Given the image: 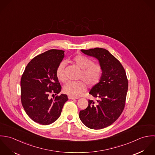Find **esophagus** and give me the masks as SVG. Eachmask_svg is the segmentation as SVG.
I'll return each mask as SVG.
<instances>
[{"mask_svg": "<svg viewBox=\"0 0 155 155\" xmlns=\"http://www.w3.org/2000/svg\"><path fill=\"white\" fill-rule=\"evenodd\" d=\"M68 98L69 99H78V97H74V96H68Z\"/></svg>", "mask_w": 155, "mask_h": 155, "instance_id": "34e87169", "label": "esophagus"}]
</instances>
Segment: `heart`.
<instances>
[{
    "label": "heart",
    "mask_w": 155,
    "mask_h": 155,
    "mask_svg": "<svg viewBox=\"0 0 155 155\" xmlns=\"http://www.w3.org/2000/svg\"><path fill=\"white\" fill-rule=\"evenodd\" d=\"M71 61L81 69L79 78L83 81L68 82L63 87V92L71 96L77 97L86 91L85 82L89 86H94L99 83L102 76L103 69L99 63H93L91 59L82 54L73 57ZM65 65L66 62L62 61L59 64L56 71V77L61 82H64L66 80Z\"/></svg>",
    "instance_id": "heart-1"
}]
</instances>
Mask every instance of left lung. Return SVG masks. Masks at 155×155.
<instances>
[{
    "label": "left lung",
    "instance_id": "left-lung-1",
    "mask_svg": "<svg viewBox=\"0 0 155 155\" xmlns=\"http://www.w3.org/2000/svg\"><path fill=\"white\" fill-rule=\"evenodd\" d=\"M97 59L103 69L102 78L89 94L97 100H89L88 107L81 110L79 117L87 127L101 129L113 124L124 111L128 80L122 64L108 50L102 48L81 50Z\"/></svg>",
    "mask_w": 155,
    "mask_h": 155
}]
</instances>
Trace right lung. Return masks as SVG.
Returning <instances> with one entry per match:
<instances>
[{
    "label": "right lung",
    "instance_id": "add662e5",
    "mask_svg": "<svg viewBox=\"0 0 155 155\" xmlns=\"http://www.w3.org/2000/svg\"><path fill=\"white\" fill-rule=\"evenodd\" d=\"M64 57L63 50L47 51L32 59L22 75L21 104L28 116L38 124L47 125L54 122L68 99L64 94L56 96L54 99L49 96L61 91L56 71Z\"/></svg>",
    "mask_w": 155,
    "mask_h": 155
}]
</instances>
